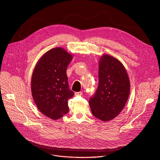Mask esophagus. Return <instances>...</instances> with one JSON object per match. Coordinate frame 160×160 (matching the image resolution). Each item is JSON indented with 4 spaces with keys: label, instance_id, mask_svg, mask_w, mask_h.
Wrapping results in <instances>:
<instances>
[{
    "label": "esophagus",
    "instance_id": "obj_1",
    "mask_svg": "<svg viewBox=\"0 0 160 160\" xmlns=\"http://www.w3.org/2000/svg\"><path fill=\"white\" fill-rule=\"evenodd\" d=\"M82 92H75V95H76V96H80V95H82Z\"/></svg>",
    "mask_w": 160,
    "mask_h": 160
}]
</instances>
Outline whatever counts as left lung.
Masks as SVG:
<instances>
[{
  "mask_svg": "<svg viewBox=\"0 0 160 160\" xmlns=\"http://www.w3.org/2000/svg\"><path fill=\"white\" fill-rule=\"evenodd\" d=\"M129 91V79L123 65L110 55L102 56L98 87L89 100L92 114L103 122L113 119L124 109Z\"/></svg>",
  "mask_w": 160,
  "mask_h": 160,
  "instance_id": "left-lung-1",
  "label": "left lung"
}]
</instances>
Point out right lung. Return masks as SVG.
Instances as JSON below:
<instances>
[{"mask_svg":"<svg viewBox=\"0 0 160 160\" xmlns=\"http://www.w3.org/2000/svg\"><path fill=\"white\" fill-rule=\"evenodd\" d=\"M72 56L61 48H53L40 58L31 78V92L38 109L52 119L68 111V100L74 92L69 88L67 68Z\"/></svg>","mask_w":160,"mask_h":160,"instance_id":"right-lung-1","label":"right lung"}]
</instances>
